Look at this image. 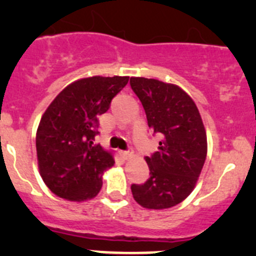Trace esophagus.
Masks as SVG:
<instances>
[{"label":"esophagus","mask_w":256,"mask_h":256,"mask_svg":"<svg viewBox=\"0 0 256 256\" xmlns=\"http://www.w3.org/2000/svg\"><path fill=\"white\" fill-rule=\"evenodd\" d=\"M120 154L124 160H128L131 156H132V151H131V150H128V151H121Z\"/></svg>","instance_id":"obj_1"}]
</instances>
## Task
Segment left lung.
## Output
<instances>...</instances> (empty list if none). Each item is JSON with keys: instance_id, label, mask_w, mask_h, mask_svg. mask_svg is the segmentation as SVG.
<instances>
[{"instance_id": "1", "label": "left lung", "mask_w": 256, "mask_h": 256, "mask_svg": "<svg viewBox=\"0 0 256 256\" xmlns=\"http://www.w3.org/2000/svg\"><path fill=\"white\" fill-rule=\"evenodd\" d=\"M148 128L161 138L158 151L146 157L150 178L131 184L136 202L147 209L171 208L194 188L207 157V135L192 98L174 84L131 78Z\"/></svg>"}]
</instances>
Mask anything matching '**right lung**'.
<instances>
[{
    "label": "right lung",
    "mask_w": 256,
    "mask_h": 256,
    "mask_svg": "<svg viewBox=\"0 0 256 256\" xmlns=\"http://www.w3.org/2000/svg\"><path fill=\"white\" fill-rule=\"evenodd\" d=\"M128 76H92L64 88L40 118L36 136L38 167L47 187L64 200H92L112 154L94 144L99 115L128 84Z\"/></svg>",
    "instance_id": "add662e5"
}]
</instances>
